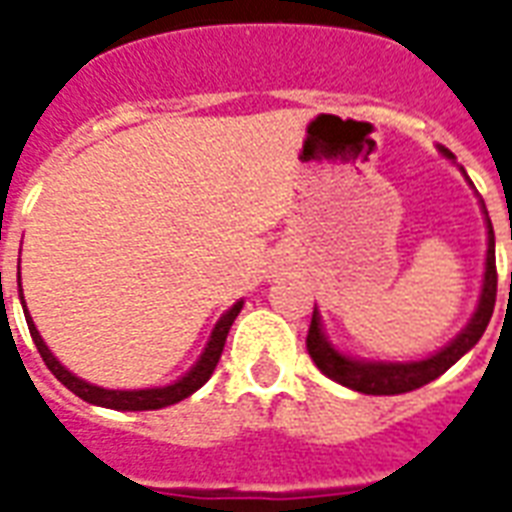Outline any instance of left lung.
<instances>
[{
	"label": "left lung",
	"mask_w": 512,
	"mask_h": 512,
	"mask_svg": "<svg viewBox=\"0 0 512 512\" xmlns=\"http://www.w3.org/2000/svg\"><path fill=\"white\" fill-rule=\"evenodd\" d=\"M439 153L444 158H450L455 164L447 147H439ZM463 172V167H461ZM466 175V172H463ZM469 180V178H466ZM472 186V180H469ZM480 208L485 213V230H488V249H485V274H483V290H480V299H477V310L469 318V323L463 326L461 332L452 337L450 343L439 348L436 354L425 356V359H411V362H370V359H356L351 354H343L340 348H334L329 343V337L323 332L321 312L315 307L312 312L310 334H307V351H310L312 362L321 370L323 376L332 378L337 384L348 386L354 392L362 395H403L411 389L436 381L441 373H447L463 354H469L477 340L483 337L485 326L494 315L496 304V252H494V227L485 211V202L480 200ZM512 285V282H510Z\"/></svg>",
	"instance_id": "1"
}]
</instances>
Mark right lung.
<instances>
[{
	"mask_svg": "<svg viewBox=\"0 0 512 512\" xmlns=\"http://www.w3.org/2000/svg\"><path fill=\"white\" fill-rule=\"evenodd\" d=\"M18 296H21V307H24V318H27L29 334H32V340L38 345V354L43 356V362H46V367L54 373V378L62 381V384L71 389L73 395H79L82 400H87V403L115 408V411H156V408H167L172 406V403H180L183 397L194 395V392L213 376V370L219 365V356H222L224 351L227 332H230V326H233V321L238 318V312L244 307V301H235L233 307L224 312L222 318L216 321V326H213V332L211 337H208L205 348H202L200 359H197V362L191 365L189 373H183L178 381H172V384L167 386H147V389H104V386H95L90 384V381H84V378L76 376V373H71L57 356L51 354L49 345L43 343L38 326H35V321H32V315H29L27 310V304H24L21 271H18Z\"/></svg>",
	"mask_w": 512,
	"mask_h": 512,
	"instance_id": "obj_1",
	"label": "right lung"
}]
</instances>
